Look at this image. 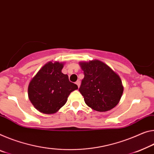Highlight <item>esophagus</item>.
I'll list each match as a JSON object with an SVG mask.
<instances>
[{
    "label": "esophagus",
    "instance_id": "esophagus-1",
    "mask_svg": "<svg viewBox=\"0 0 154 154\" xmlns=\"http://www.w3.org/2000/svg\"><path fill=\"white\" fill-rule=\"evenodd\" d=\"M76 84L77 85L78 88H79V86H80V81H79V80H77V81L76 82Z\"/></svg>",
    "mask_w": 154,
    "mask_h": 154
}]
</instances>
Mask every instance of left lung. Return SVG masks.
I'll list each match as a JSON object with an SVG mask.
<instances>
[{
	"label": "left lung",
	"mask_w": 154,
	"mask_h": 154,
	"mask_svg": "<svg viewBox=\"0 0 154 154\" xmlns=\"http://www.w3.org/2000/svg\"><path fill=\"white\" fill-rule=\"evenodd\" d=\"M79 65L84 71V78L79 91L87 106L98 112L114 108L123 92L119 75L98 60L79 62Z\"/></svg>",
	"instance_id": "8db88e82"
}]
</instances>
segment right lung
Segmentation results:
<instances>
[{"instance_id": "1", "label": "right lung", "mask_w": 154, "mask_h": 154, "mask_svg": "<svg viewBox=\"0 0 154 154\" xmlns=\"http://www.w3.org/2000/svg\"><path fill=\"white\" fill-rule=\"evenodd\" d=\"M63 63L49 62L41 68L28 87L29 99L43 114H54L66 103L70 92L78 89L67 75L62 72Z\"/></svg>"}]
</instances>
